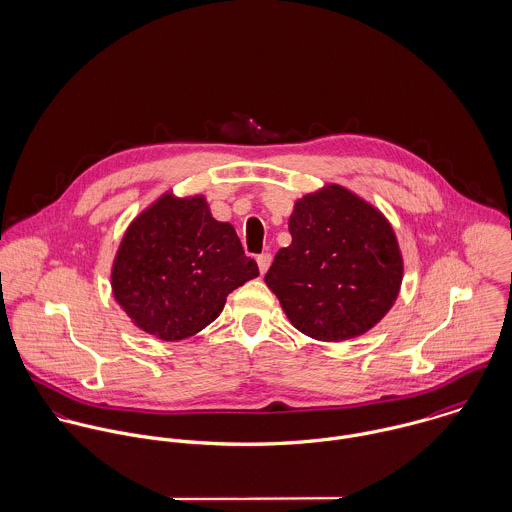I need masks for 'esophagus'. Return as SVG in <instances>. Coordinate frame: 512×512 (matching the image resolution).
I'll return each mask as SVG.
<instances>
[{
  "mask_svg": "<svg viewBox=\"0 0 512 512\" xmlns=\"http://www.w3.org/2000/svg\"><path fill=\"white\" fill-rule=\"evenodd\" d=\"M258 268H260V274H266L268 272V268H270V264H272V254H260L258 256Z\"/></svg>",
  "mask_w": 512,
  "mask_h": 512,
  "instance_id": "1",
  "label": "esophagus"
}]
</instances>
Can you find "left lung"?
<instances>
[{"label":"left lung","mask_w":512,"mask_h":512,"mask_svg":"<svg viewBox=\"0 0 512 512\" xmlns=\"http://www.w3.org/2000/svg\"><path fill=\"white\" fill-rule=\"evenodd\" d=\"M288 224L292 244L278 250L264 282L293 327L325 343L365 335L390 311L404 278L392 224L337 183L297 199Z\"/></svg>","instance_id":"obj_1"}]
</instances>
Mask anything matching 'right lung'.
<instances>
[{
	"mask_svg": "<svg viewBox=\"0 0 512 512\" xmlns=\"http://www.w3.org/2000/svg\"><path fill=\"white\" fill-rule=\"evenodd\" d=\"M258 276L230 222L203 195L165 191L126 228L112 264V293L132 323L181 341L213 323L226 295Z\"/></svg>",
	"mask_w": 512,
	"mask_h": 512,
	"instance_id": "obj_1",
	"label": "right lung"
}]
</instances>
